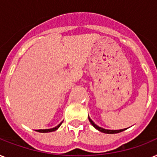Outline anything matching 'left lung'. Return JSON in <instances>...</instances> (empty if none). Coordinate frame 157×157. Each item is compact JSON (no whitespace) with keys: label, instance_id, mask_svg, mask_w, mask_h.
<instances>
[{"label":"left lung","instance_id":"8db88e82","mask_svg":"<svg viewBox=\"0 0 157 157\" xmlns=\"http://www.w3.org/2000/svg\"><path fill=\"white\" fill-rule=\"evenodd\" d=\"M89 121H90L91 124H92L95 129H97L98 130H99V131L103 132V133H105V134H117V133L122 132L123 130L125 129H119V130H110V129H103V128H101V127L98 126V125H97V124H96L95 123H94V122L90 118V117H89Z\"/></svg>","mask_w":157,"mask_h":157}]
</instances>
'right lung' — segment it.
I'll use <instances>...</instances> for the list:
<instances>
[{
    "mask_svg": "<svg viewBox=\"0 0 157 157\" xmlns=\"http://www.w3.org/2000/svg\"><path fill=\"white\" fill-rule=\"evenodd\" d=\"M62 123L63 122H61L60 124H59V125H57L56 127H54V128H53V129H38V130H36L37 132H40V133H49V132H53V131H55L57 129H59V127L62 124Z\"/></svg>",
    "mask_w": 157,
    "mask_h": 157,
    "instance_id": "1",
    "label": "right lung"
}]
</instances>
